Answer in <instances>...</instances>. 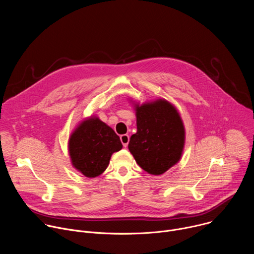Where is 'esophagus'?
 <instances>
[{
  "label": "esophagus",
  "mask_w": 254,
  "mask_h": 254,
  "mask_svg": "<svg viewBox=\"0 0 254 254\" xmlns=\"http://www.w3.org/2000/svg\"><path fill=\"white\" fill-rule=\"evenodd\" d=\"M121 141H122V143H123V146H124L125 148H127V144H128V141H129V136H128V134H122V135H121Z\"/></svg>",
  "instance_id": "34e87169"
}]
</instances>
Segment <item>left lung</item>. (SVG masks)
<instances>
[{
    "instance_id": "obj_1",
    "label": "left lung",
    "mask_w": 254,
    "mask_h": 254,
    "mask_svg": "<svg viewBox=\"0 0 254 254\" xmlns=\"http://www.w3.org/2000/svg\"><path fill=\"white\" fill-rule=\"evenodd\" d=\"M136 132L128 150L137 165L152 175H162L182 156L185 128L176 107L165 99L135 105Z\"/></svg>"
}]
</instances>
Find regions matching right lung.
I'll return each mask as SVG.
<instances>
[{"label":"right lung","mask_w":254,"mask_h":254,"mask_svg":"<svg viewBox=\"0 0 254 254\" xmlns=\"http://www.w3.org/2000/svg\"><path fill=\"white\" fill-rule=\"evenodd\" d=\"M69 155L73 167L87 178L102 174L112 155L123 144L115 130L98 118L83 121L69 137Z\"/></svg>","instance_id":"right-lung-1"}]
</instances>
